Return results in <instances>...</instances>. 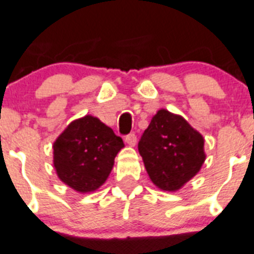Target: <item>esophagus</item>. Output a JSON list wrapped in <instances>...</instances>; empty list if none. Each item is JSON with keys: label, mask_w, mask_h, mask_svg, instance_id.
I'll return each instance as SVG.
<instances>
[{"label": "esophagus", "mask_w": 254, "mask_h": 254, "mask_svg": "<svg viewBox=\"0 0 254 254\" xmlns=\"http://www.w3.org/2000/svg\"><path fill=\"white\" fill-rule=\"evenodd\" d=\"M125 141L128 144L129 146H135L136 145V141H137V139H136V135L135 133H129V135H127L125 137Z\"/></svg>", "instance_id": "esophagus-1"}]
</instances>
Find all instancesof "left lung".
<instances>
[{"label": "left lung", "mask_w": 254, "mask_h": 254, "mask_svg": "<svg viewBox=\"0 0 254 254\" xmlns=\"http://www.w3.org/2000/svg\"><path fill=\"white\" fill-rule=\"evenodd\" d=\"M204 137L182 115L160 109L139 141V153L152 183L175 192L201 170Z\"/></svg>", "instance_id": "1"}]
</instances>
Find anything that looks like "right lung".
Wrapping results in <instances>:
<instances>
[{
    "label": "right lung",
    "instance_id": "obj_1",
    "mask_svg": "<svg viewBox=\"0 0 254 254\" xmlns=\"http://www.w3.org/2000/svg\"><path fill=\"white\" fill-rule=\"evenodd\" d=\"M125 144L110 127L92 115L75 119L53 144V165L61 182L79 193L101 187Z\"/></svg>",
    "mask_w": 254,
    "mask_h": 254
}]
</instances>
